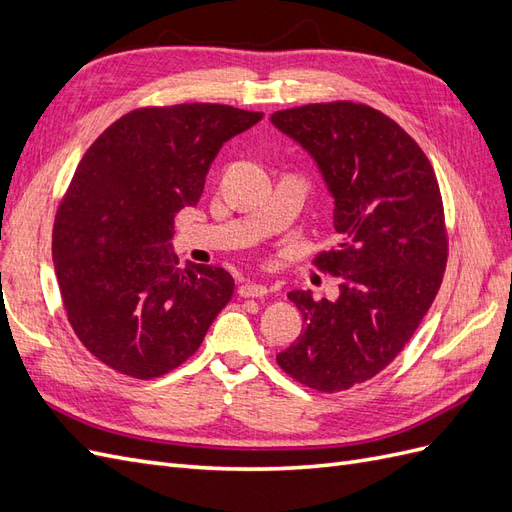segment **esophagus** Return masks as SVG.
Returning <instances> with one entry per match:
<instances>
[{
	"instance_id": "1",
	"label": "esophagus",
	"mask_w": 512,
	"mask_h": 512,
	"mask_svg": "<svg viewBox=\"0 0 512 512\" xmlns=\"http://www.w3.org/2000/svg\"><path fill=\"white\" fill-rule=\"evenodd\" d=\"M267 286H262V284H243V286H239V297H243V299H262V297H267Z\"/></svg>"
}]
</instances>
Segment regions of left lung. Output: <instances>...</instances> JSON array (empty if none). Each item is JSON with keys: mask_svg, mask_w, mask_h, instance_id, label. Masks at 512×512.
<instances>
[{"mask_svg": "<svg viewBox=\"0 0 512 512\" xmlns=\"http://www.w3.org/2000/svg\"><path fill=\"white\" fill-rule=\"evenodd\" d=\"M271 123L309 153L333 198L337 245L316 265L342 280L335 301L288 292L305 329L277 365L309 389L346 391L395 359L436 299L446 267L438 179L423 149L371 106L307 104Z\"/></svg>", "mask_w": 512, "mask_h": 512, "instance_id": "1", "label": "left lung"}]
</instances>
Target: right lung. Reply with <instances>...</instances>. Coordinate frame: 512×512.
Returning a JSON list of instances; mask_svg holds the SVG:
<instances>
[{
	"instance_id": "obj_1",
	"label": "right lung",
	"mask_w": 512,
	"mask_h": 512,
	"mask_svg": "<svg viewBox=\"0 0 512 512\" xmlns=\"http://www.w3.org/2000/svg\"><path fill=\"white\" fill-rule=\"evenodd\" d=\"M260 119L226 104L141 108L76 166L55 215V275L76 337L119 374L151 380L179 367L230 301L232 275L179 269L170 239L222 145Z\"/></svg>"
}]
</instances>
